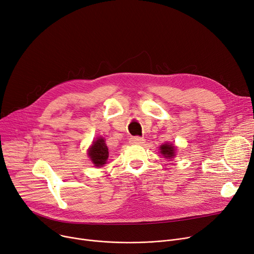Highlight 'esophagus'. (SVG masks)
<instances>
[{
  "label": "esophagus",
  "mask_w": 254,
  "mask_h": 254,
  "mask_svg": "<svg viewBox=\"0 0 254 254\" xmlns=\"http://www.w3.org/2000/svg\"><path fill=\"white\" fill-rule=\"evenodd\" d=\"M145 139L143 137H139V136H134L130 138V143L131 144H142L144 143Z\"/></svg>",
  "instance_id": "obj_1"
}]
</instances>
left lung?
<instances>
[{"label":"left lung","mask_w":254,"mask_h":254,"mask_svg":"<svg viewBox=\"0 0 254 254\" xmlns=\"http://www.w3.org/2000/svg\"><path fill=\"white\" fill-rule=\"evenodd\" d=\"M174 146L173 144H168V143H165L161 145V154L165 157V158H172L174 155Z\"/></svg>","instance_id":"1"}]
</instances>
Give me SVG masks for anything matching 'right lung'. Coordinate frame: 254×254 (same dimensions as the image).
Here are the masks:
<instances>
[{
	"instance_id": "1",
	"label": "right lung",
	"mask_w": 254,
	"mask_h": 254,
	"mask_svg": "<svg viewBox=\"0 0 254 254\" xmlns=\"http://www.w3.org/2000/svg\"><path fill=\"white\" fill-rule=\"evenodd\" d=\"M88 155L95 166L101 167L106 164L109 158V148L103 138H98L93 142L91 147L89 148Z\"/></svg>"
}]
</instances>
